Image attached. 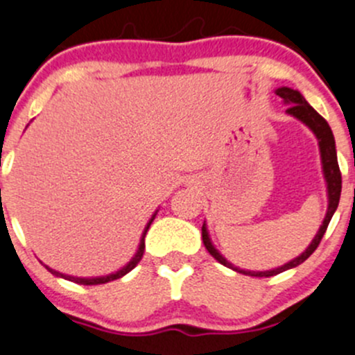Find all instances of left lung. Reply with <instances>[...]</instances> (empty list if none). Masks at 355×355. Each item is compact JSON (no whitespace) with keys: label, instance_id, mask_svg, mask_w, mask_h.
I'll return each mask as SVG.
<instances>
[{"label":"left lung","instance_id":"obj_1","mask_svg":"<svg viewBox=\"0 0 355 355\" xmlns=\"http://www.w3.org/2000/svg\"><path fill=\"white\" fill-rule=\"evenodd\" d=\"M276 94H278V96H282L283 100L286 101V103H290V107L286 108V112H288L290 115H293V117H297L298 121L304 122L305 125H309V128L312 129V132L315 135V138H318L319 150H321L322 171H324L326 184H328V200H329V203H328V212H326L324 220H322V224H321V227H319L318 234H315L314 240H312V243L307 247V250H305L302 255H298L297 259H293L292 262H288V264L282 266V268H278V269H272V271H264V272L243 271V269H238V268H234L233 264H230V262H227L226 259H224L223 255H220L219 252L214 248V245L210 243L209 233H207V227H205V224H203V226H202V240H203V245H205V248L209 250V254L212 255V257L216 259L217 262H220L223 266H226V268L234 269V271L241 272V275L257 276V278H269V276L279 275V272L286 271V269L297 268V266H300L302 262L307 261V259L311 257L312 254H314V250L318 248V245L321 243L322 236H324L326 227H328V224H329V220H331L333 214H335L336 207H338L340 193H342V173H340L338 160H336L335 138H333L331 128L328 125V122H326L324 119H322L321 115H319L318 112H315L314 108H312L311 105L305 101V98L302 96L298 91L292 89V87H279V89L276 91Z\"/></svg>","mask_w":355,"mask_h":355}]
</instances>
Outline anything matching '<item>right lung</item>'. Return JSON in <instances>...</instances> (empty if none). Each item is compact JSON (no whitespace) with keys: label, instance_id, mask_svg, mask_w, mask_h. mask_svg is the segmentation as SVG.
I'll use <instances>...</instances> for the list:
<instances>
[{"label":"right lung","instance_id":"right-lung-1","mask_svg":"<svg viewBox=\"0 0 355 355\" xmlns=\"http://www.w3.org/2000/svg\"><path fill=\"white\" fill-rule=\"evenodd\" d=\"M153 217H155V216H153ZM153 217H152V219H150L148 226L145 227V233H143V238H141V241H139V248H138V252H136V255H135V257L131 259V262H129V264L125 266V268H122L121 271H117V272H115V275L101 276V278H72V276H65V275H62V272H58V271H53V269H50V268H48V266H46V269H48V271L51 272V275H55V276H60V278H65V279H69V282H73V283H77V285H103V283L114 282V279H119V278H122V276H124V275H128V272L131 271V269H135L136 266H138V262L141 261V257H143V252H145V236H146V231H148L150 224H152V220H153Z\"/></svg>","mask_w":355,"mask_h":355}]
</instances>
